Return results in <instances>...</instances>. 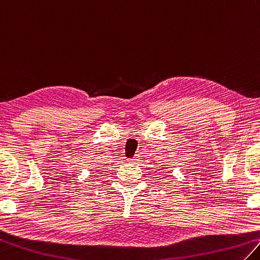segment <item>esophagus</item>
<instances>
[{
	"mask_svg": "<svg viewBox=\"0 0 260 260\" xmlns=\"http://www.w3.org/2000/svg\"><path fill=\"white\" fill-rule=\"evenodd\" d=\"M139 160H140L139 155H135V157H133V158L131 159V161H132V162H136V161H139Z\"/></svg>",
	"mask_w": 260,
	"mask_h": 260,
	"instance_id": "obj_1",
	"label": "esophagus"
}]
</instances>
